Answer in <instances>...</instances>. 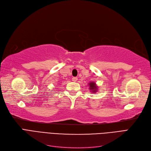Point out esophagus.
Masks as SVG:
<instances>
[{
  "label": "esophagus",
  "mask_w": 151,
  "mask_h": 151,
  "mask_svg": "<svg viewBox=\"0 0 151 151\" xmlns=\"http://www.w3.org/2000/svg\"><path fill=\"white\" fill-rule=\"evenodd\" d=\"M77 79H77V77H73V78H72V81L76 82V81H77Z\"/></svg>",
  "instance_id": "34e87169"
}]
</instances>
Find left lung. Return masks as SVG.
Returning a JSON list of instances; mask_svg holds the SVG:
<instances>
[{
  "label": "left lung",
  "mask_w": 151,
  "mask_h": 151,
  "mask_svg": "<svg viewBox=\"0 0 151 151\" xmlns=\"http://www.w3.org/2000/svg\"><path fill=\"white\" fill-rule=\"evenodd\" d=\"M89 88L91 90H93L94 92H96V89H97V87H96V86L95 83H90V84H89Z\"/></svg>",
  "instance_id": "8db88e82"
}]
</instances>
